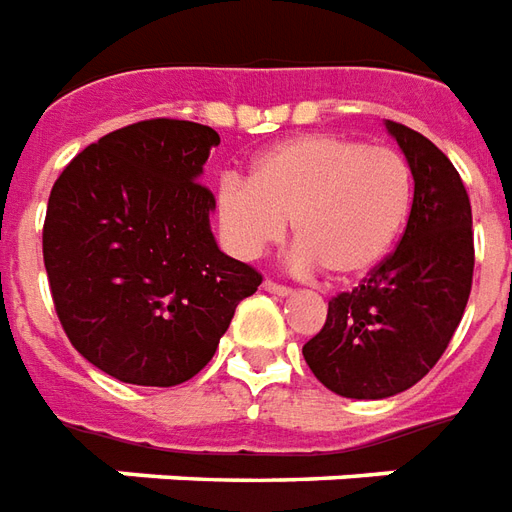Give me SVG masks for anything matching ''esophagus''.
I'll return each instance as SVG.
<instances>
[{
    "mask_svg": "<svg viewBox=\"0 0 512 512\" xmlns=\"http://www.w3.org/2000/svg\"><path fill=\"white\" fill-rule=\"evenodd\" d=\"M261 289H264V292L275 294V297H289V294H292V289H289V286H281V283H272V281L261 283Z\"/></svg>",
    "mask_w": 512,
    "mask_h": 512,
    "instance_id": "34e87169",
    "label": "esophagus"
}]
</instances>
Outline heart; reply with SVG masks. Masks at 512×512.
<instances>
[{"instance_id": "heart-1", "label": "heart", "mask_w": 512, "mask_h": 512, "mask_svg": "<svg viewBox=\"0 0 512 512\" xmlns=\"http://www.w3.org/2000/svg\"><path fill=\"white\" fill-rule=\"evenodd\" d=\"M414 204L412 169L395 149L311 133L253 160L248 182L226 177L215 196L223 242L259 259L292 223L297 270L322 267L333 281H360L390 259Z\"/></svg>"}]
</instances>
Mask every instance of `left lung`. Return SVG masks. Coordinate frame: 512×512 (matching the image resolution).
Returning a JSON list of instances; mask_svg holds the SVG:
<instances>
[{"label":"left lung","mask_w":512,"mask_h":512,"mask_svg":"<svg viewBox=\"0 0 512 512\" xmlns=\"http://www.w3.org/2000/svg\"><path fill=\"white\" fill-rule=\"evenodd\" d=\"M414 179L398 248L357 289L338 294L302 346L313 376L343 398L379 401L409 390L442 357L464 316L472 270V207L455 166L423 133L384 119Z\"/></svg>","instance_id":"8db88e82"}]
</instances>
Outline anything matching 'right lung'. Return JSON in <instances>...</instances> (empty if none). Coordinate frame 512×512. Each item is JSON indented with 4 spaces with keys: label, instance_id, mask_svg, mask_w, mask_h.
<instances>
[{
    "label": "right lung",
    "instance_id": "right-lung-1",
    "mask_svg": "<svg viewBox=\"0 0 512 512\" xmlns=\"http://www.w3.org/2000/svg\"><path fill=\"white\" fill-rule=\"evenodd\" d=\"M218 144L199 122L147 119L89 144L51 188L43 261L59 322L119 382L193 379L259 289L212 234L201 174Z\"/></svg>",
    "mask_w": 512,
    "mask_h": 512
}]
</instances>
